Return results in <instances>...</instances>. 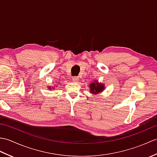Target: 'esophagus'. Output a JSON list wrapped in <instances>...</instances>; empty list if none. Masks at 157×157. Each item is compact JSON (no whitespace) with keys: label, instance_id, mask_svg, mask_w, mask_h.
<instances>
[{"label":"esophagus","instance_id":"34e87169","mask_svg":"<svg viewBox=\"0 0 157 157\" xmlns=\"http://www.w3.org/2000/svg\"><path fill=\"white\" fill-rule=\"evenodd\" d=\"M72 79H73V82H78V80H79V78H78V77H73V78H72Z\"/></svg>","mask_w":157,"mask_h":157}]
</instances>
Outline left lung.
Wrapping results in <instances>:
<instances>
[{
    "label": "left lung",
    "instance_id": "obj_1",
    "mask_svg": "<svg viewBox=\"0 0 157 157\" xmlns=\"http://www.w3.org/2000/svg\"><path fill=\"white\" fill-rule=\"evenodd\" d=\"M90 92L93 94H99L102 92L105 89V85L102 83H98V81H94V82L90 84Z\"/></svg>",
    "mask_w": 157,
    "mask_h": 157
}]
</instances>
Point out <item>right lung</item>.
Here are the masks:
<instances>
[{"label":"right lung","mask_w":157,"mask_h":157,"mask_svg":"<svg viewBox=\"0 0 157 157\" xmlns=\"http://www.w3.org/2000/svg\"><path fill=\"white\" fill-rule=\"evenodd\" d=\"M53 88H54V87H53Z\"/></svg>","instance_id":"obj_1"}]
</instances>
